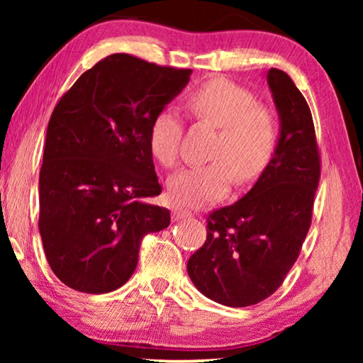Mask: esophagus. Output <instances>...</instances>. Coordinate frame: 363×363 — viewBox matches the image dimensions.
Instances as JSON below:
<instances>
[{"label": "esophagus", "instance_id": "34e87169", "mask_svg": "<svg viewBox=\"0 0 363 363\" xmlns=\"http://www.w3.org/2000/svg\"><path fill=\"white\" fill-rule=\"evenodd\" d=\"M191 213L186 211V210H182V208H173L172 210V220L173 221H180V220H186V218H190Z\"/></svg>", "mask_w": 363, "mask_h": 363}]
</instances>
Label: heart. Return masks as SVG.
Here are the masks:
<instances>
[{
  "label": "heart",
  "mask_w": 363,
  "mask_h": 363,
  "mask_svg": "<svg viewBox=\"0 0 363 363\" xmlns=\"http://www.w3.org/2000/svg\"><path fill=\"white\" fill-rule=\"evenodd\" d=\"M188 107L201 121L220 128L211 157L201 165H188L168 180V198L178 206L200 208L220 200L230 190L233 178L251 182L272 158L277 142V123L272 113L256 106L247 89L226 79L203 84L188 99ZM183 121L175 107H165L153 117L148 148L163 167H173L180 152Z\"/></svg>",
  "instance_id": "1"
}]
</instances>
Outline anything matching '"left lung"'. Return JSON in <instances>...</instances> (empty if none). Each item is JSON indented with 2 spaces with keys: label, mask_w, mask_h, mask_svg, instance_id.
Here are the masks:
<instances>
[{
  "label": "left lung",
  "mask_w": 363,
  "mask_h": 363,
  "mask_svg": "<svg viewBox=\"0 0 363 363\" xmlns=\"http://www.w3.org/2000/svg\"><path fill=\"white\" fill-rule=\"evenodd\" d=\"M277 117L276 150L255 185L208 216L206 241L188 276L208 299L228 307L264 301L282 284L309 231L320 162L306 99L281 69L266 74Z\"/></svg>",
  "instance_id": "left-lung-1"
}]
</instances>
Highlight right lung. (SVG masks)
Wrapping results in <instances>:
<instances>
[{"instance_id": "1", "label": "right lung", "mask_w": 363, "mask_h": 363, "mask_svg": "<svg viewBox=\"0 0 363 363\" xmlns=\"http://www.w3.org/2000/svg\"><path fill=\"white\" fill-rule=\"evenodd\" d=\"M190 74L111 54L54 108L39 173V233L52 272L71 289H118L135 271L142 238L170 225V211L147 201L162 191L148 132Z\"/></svg>"}]
</instances>
